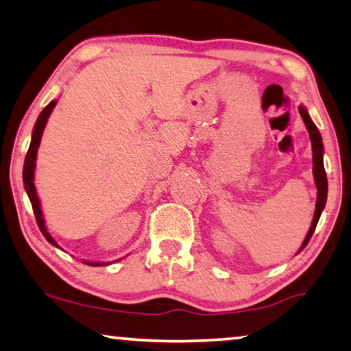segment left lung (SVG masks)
I'll return each instance as SVG.
<instances>
[{"label": "left lung", "mask_w": 351, "mask_h": 351, "mask_svg": "<svg viewBox=\"0 0 351 351\" xmlns=\"http://www.w3.org/2000/svg\"><path fill=\"white\" fill-rule=\"evenodd\" d=\"M300 113L302 117V121H304L307 130H309L311 135V142H312V151H313V178H315V184L318 189V195H317V205H315V214H313V221L312 226L307 232V237L302 243L301 249H304L309 239L312 238L313 232H315V227L318 223V219L322 216L323 208L326 205V197H328V180H326V171H325V165H323V142H322V135L318 132L317 125L312 123V119L307 113V110L304 107H300Z\"/></svg>", "instance_id": "8db88e82"}]
</instances>
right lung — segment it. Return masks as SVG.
Segmentation results:
<instances>
[{"mask_svg":"<svg viewBox=\"0 0 351 351\" xmlns=\"http://www.w3.org/2000/svg\"><path fill=\"white\" fill-rule=\"evenodd\" d=\"M55 106H56V101H51L49 106H47L44 110H42L40 114H39V118H38V121H36L34 130H33V137H31L29 149H28V153H26V158H25L23 184H25L26 193H28V197H29L31 206H33V211H34V216H36V222H38V226L40 228L42 234H44L45 239L50 244H53V245H56V247H60V245L55 243V239L51 238V234L49 233V230H47V227H45L44 217H42V211H40V203H39L38 193H36V186H34V169H36V158H38V148H39V145H40L42 132H44L47 119H49L51 110L55 108ZM85 265L102 266V265H106V263H93V261H85Z\"/></svg>","mask_w":351,"mask_h":351,"instance_id":"right-lung-1","label":"right lung"}]
</instances>
